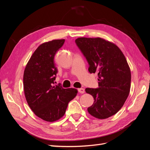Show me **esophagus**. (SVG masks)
I'll return each instance as SVG.
<instances>
[{"instance_id":"obj_1","label":"esophagus","mask_w":150,"mask_h":150,"mask_svg":"<svg viewBox=\"0 0 150 150\" xmlns=\"http://www.w3.org/2000/svg\"><path fill=\"white\" fill-rule=\"evenodd\" d=\"M78 91L79 93H81V94H83V93L85 92V90H84V88H78Z\"/></svg>"}]
</instances>
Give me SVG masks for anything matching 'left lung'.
<instances>
[{"instance_id":"8db88e82","label":"left lung","mask_w":150,"mask_h":150,"mask_svg":"<svg viewBox=\"0 0 150 150\" xmlns=\"http://www.w3.org/2000/svg\"><path fill=\"white\" fill-rule=\"evenodd\" d=\"M87 60L90 73H98L97 88H86L94 101L88 108L91 115L99 119L115 115L129 95L131 72L125 55L115 44L101 38H78L75 40Z\"/></svg>"}]
</instances>
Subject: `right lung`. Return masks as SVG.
I'll return each mask as SVG.
<instances>
[{
    "instance_id": "add662e5",
    "label": "right lung",
    "mask_w": 150,
    "mask_h": 150,
    "mask_svg": "<svg viewBox=\"0 0 150 150\" xmlns=\"http://www.w3.org/2000/svg\"><path fill=\"white\" fill-rule=\"evenodd\" d=\"M64 42V39L53 40L41 44L30 58L24 72L23 83L28 105L36 116L48 122L62 117L69 103L78 93L75 88L54 85L58 72L54 56Z\"/></svg>"
}]
</instances>
